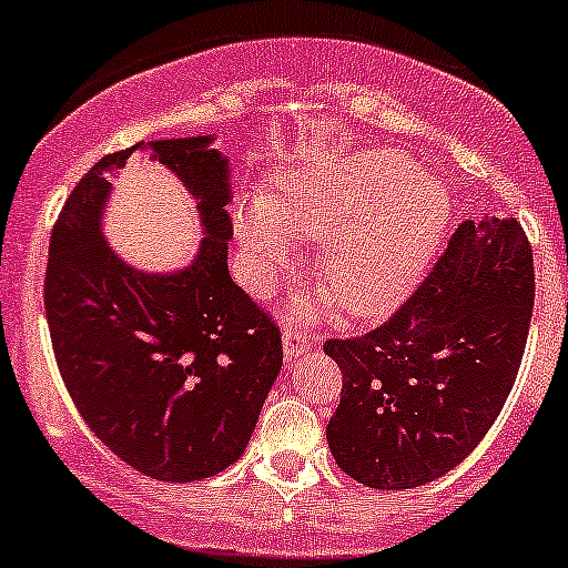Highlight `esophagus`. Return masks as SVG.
Masks as SVG:
<instances>
[{
	"instance_id": "34e87169",
	"label": "esophagus",
	"mask_w": 568,
	"mask_h": 568,
	"mask_svg": "<svg viewBox=\"0 0 568 568\" xmlns=\"http://www.w3.org/2000/svg\"><path fill=\"white\" fill-rule=\"evenodd\" d=\"M316 342L311 338L308 331H300V327H291L285 325L283 331V349H285V358L294 362V358H302L308 349H314Z\"/></svg>"
}]
</instances>
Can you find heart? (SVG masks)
I'll return each mask as SVG.
<instances>
[{
	"instance_id": "1",
	"label": "heart",
	"mask_w": 568,
	"mask_h": 568,
	"mask_svg": "<svg viewBox=\"0 0 568 568\" xmlns=\"http://www.w3.org/2000/svg\"><path fill=\"white\" fill-rule=\"evenodd\" d=\"M448 221V190L406 153L358 148L294 168L268 199L243 201L235 230L252 288L288 266V235L320 241L316 283L344 314L378 316L417 288Z\"/></svg>"
}]
</instances>
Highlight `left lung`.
Masks as SVG:
<instances>
[{
    "mask_svg": "<svg viewBox=\"0 0 568 568\" xmlns=\"http://www.w3.org/2000/svg\"><path fill=\"white\" fill-rule=\"evenodd\" d=\"M532 296V248L518 221H465L389 322L325 342L344 378L327 423L338 468L375 490H409L457 468L516 384Z\"/></svg>",
    "mask_w": 568,
    "mask_h": 568,
    "instance_id": "8db88e82",
    "label": "left lung"
}]
</instances>
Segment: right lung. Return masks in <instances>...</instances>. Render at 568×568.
<instances>
[{"mask_svg": "<svg viewBox=\"0 0 568 568\" xmlns=\"http://www.w3.org/2000/svg\"><path fill=\"white\" fill-rule=\"evenodd\" d=\"M215 136L134 145L100 159L63 204L44 308L69 397L111 454L159 481H199L246 448L283 367L274 322L230 277V159ZM148 150L189 187L202 219L187 267L145 273L108 246V176Z\"/></svg>", "mask_w": 568, "mask_h": 568, "instance_id": "1", "label": "right lung"}]
</instances>
